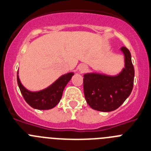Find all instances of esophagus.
<instances>
[{
    "label": "esophagus",
    "instance_id": "obj_1",
    "mask_svg": "<svg viewBox=\"0 0 151 151\" xmlns=\"http://www.w3.org/2000/svg\"><path fill=\"white\" fill-rule=\"evenodd\" d=\"M87 69H88V67L86 66H85V65H82V66H80V68H79V70L82 72V73L85 72L86 70H87Z\"/></svg>",
    "mask_w": 151,
    "mask_h": 151
}]
</instances>
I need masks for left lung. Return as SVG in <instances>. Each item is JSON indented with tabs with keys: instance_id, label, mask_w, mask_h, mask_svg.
Masks as SVG:
<instances>
[{
	"instance_id": "1",
	"label": "left lung",
	"mask_w": 151,
	"mask_h": 151,
	"mask_svg": "<svg viewBox=\"0 0 151 151\" xmlns=\"http://www.w3.org/2000/svg\"><path fill=\"white\" fill-rule=\"evenodd\" d=\"M121 50L125 56V68L119 75L115 76L98 73L84 75L85 100L94 110L102 112L116 110L132 91L134 69L131 53L125 47H122Z\"/></svg>"
}]
</instances>
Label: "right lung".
<instances>
[{"mask_svg": "<svg viewBox=\"0 0 151 151\" xmlns=\"http://www.w3.org/2000/svg\"><path fill=\"white\" fill-rule=\"evenodd\" d=\"M73 73L63 75L48 88L37 92H32L22 86L17 76V83L24 99L28 104L37 110H50L60 102L63 91L70 81Z\"/></svg>", "mask_w": 151, "mask_h": 151, "instance_id": "add662e5", "label": "right lung"}]
</instances>
